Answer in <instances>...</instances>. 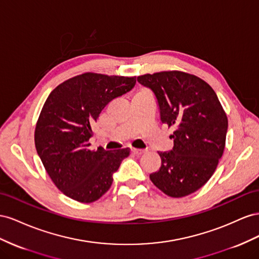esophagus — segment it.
<instances>
[{"instance_id":"1","label":"esophagus","mask_w":259,"mask_h":259,"mask_svg":"<svg viewBox=\"0 0 259 259\" xmlns=\"http://www.w3.org/2000/svg\"><path fill=\"white\" fill-rule=\"evenodd\" d=\"M131 153L135 154V155H138V156H140V155H143L145 153L144 150H137V149H132L131 150Z\"/></svg>"}]
</instances>
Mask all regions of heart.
Returning <instances> with one entry per match:
<instances>
[{"instance_id": "1", "label": "heart", "mask_w": 259, "mask_h": 259, "mask_svg": "<svg viewBox=\"0 0 259 259\" xmlns=\"http://www.w3.org/2000/svg\"><path fill=\"white\" fill-rule=\"evenodd\" d=\"M142 92H145V91H141V92H139V93H142Z\"/></svg>"}]
</instances>
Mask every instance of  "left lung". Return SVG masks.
I'll use <instances>...</instances> for the list:
<instances>
[{"mask_svg": "<svg viewBox=\"0 0 259 259\" xmlns=\"http://www.w3.org/2000/svg\"><path fill=\"white\" fill-rule=\"evenodd\" d=\"M156 98L160 121L175 131L174 147L158 152L159 170L151 181L165 194L183 197L201 189L223 156L228 118L217 94L204 80L182 71L138 77Z\"/></svg>", "mask_w": 259, "mask_h": 259, "instance_id": "obj_1", "label": "left lung"}]
</instances>
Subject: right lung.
<instances>
[{"mask_svg": "<svg viewBox=\"0 0 259 259\" xmlns=\"http://www.w3.org/2000/svg\"><path fill=\"white\" fill-rule=\"evenodd\" d=\"M136 77L85 72L57 85L44 103L34 131L35 149L57 189L92 203L105 194L130 150L89 149L92 125L110 101L129 92Z\"/></svg>", "mask_w": 259, "mask_h": 259, "instance_id": "obj_1", "label": "right lung"}]
</instances>
